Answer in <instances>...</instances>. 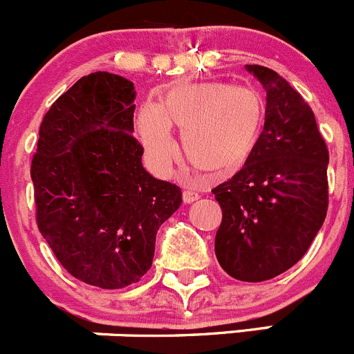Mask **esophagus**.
<instances>
[{"label": "esophagus", "mask_w": 354, "mask_h": 354, "mask_svg": "<svg viewBox=\"0 0 354 354\" xmlns=\"http://www.w3.org/2000/svg\"><path fill=\"white\" fill-rule=\"evenodd\" d=\"M198 193H194V191H184L183 193V200H184V203H193V201H196L198 200Z\"/></svg>", "instance_id": "34e87169"}]
</instances>
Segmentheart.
Listing matches in <instances>:
<instances>
[{"label":"heart","instance_id":"obj_1","mask_svg":"<svg viewBox=\"0 0 354 354\" xmlns=\"http://www.w3.org/2000/svg\"><path fill=\"white\" fill-rule=\"evenodd\" d=\"M268 104L259 90L225 82L171 88L160 106L144 104L137 133L147 158L167 167L175 154L170 129L180 130V153L196 170L227 177L245 167L264 136Z\"/></svg>","mask_w":354,"mask_h":354}]
</instances>
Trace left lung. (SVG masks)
<instances>
[{
    "label": "left lung",
    "instance_id": "left-lung-1",
    "mask_svg": "<svg viewBox=\"0 0 354 354\" xmlns=\"http://www.w3.org/2000/svg\"><path fill=\"white\" fill-rule=\"evenodd\" d=\"M266 90L264 136L254 156L212 193L222 208L221 268L266 281L297 264L326 217L328 149L301 93L264 66H245Z\"/></svg>",
    "mask_w": 354,
    "mask_h": 354
}]
</instances>
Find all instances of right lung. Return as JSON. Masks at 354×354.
<instances>
[{
  "label": "right lung",
  "mask_w": 354,
  "mask_h": 354,
  "mask_svg": "<svg viewBox=\"0 0 354 354\" xmlns=\"http://www.w3.org/2000/svg\"><path fill=\"white\" fill-rule=\"evenodd\" d=\"M133 100L123 76H83L43 118L31 165L39 233L69 274L109 290L149 271L158 230L183 203L142 167Z\"/></svg>",
  "instance_id": "1"
}]
</instances>
